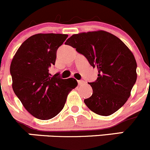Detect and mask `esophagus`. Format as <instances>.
<instances>
[{
  "label": "esophagus",
  "instance_id": "obj_1",
  "mask_svg": "<svg viewBox=\"0 0 150 150\" xmlns=\"http://www.w3.org/2000/svg\"><path fill=\"white\" fill-rule=\"evenodd\" d=\"M84 81H83V80H79L78 81V84H79V85H83V84H84Z\"/></svg>",
  "mask_w": 150,
  "mask_h": 150
}]
</instances>
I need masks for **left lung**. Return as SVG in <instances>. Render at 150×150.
Listing matches in <instances>:
<instances>
[{
  "instance_id": "obj_1",
  "label": "left lung",
  "mask_w": 150,
  "mask_h": 150,
  "mask_svg": "<svg viewBox=\"0 0 150 150\" xmlns=\"http://www.w3.org/2000/svg\"><path fill=\"white\" fill-rule=\"evenodd\" d=\"M65 44L75 48L98 69L97 79L88 82L93 94L84 99L86 106L102 116L120 109L130 97L137 78L136 59L127 46L103 30L74 34Z\"/></svg>"
}]
</instances>
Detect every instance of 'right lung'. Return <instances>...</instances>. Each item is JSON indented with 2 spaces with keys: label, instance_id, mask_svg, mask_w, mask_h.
I'll use <instances>...</instances> for the list:
<instances>
[{
  "label": "right lung",
  "instance_id": "obj_1",
  "mask_svg": "<svg viewBox=\"0 0 150 150\" xmlns=\"http://www.w3.org/2000/svg\"><path fill=\"white\" fill-rule=\"evenodd\" d=\"M66 34L38 33L25 40L10 66L14 93L30 115L47 120L63 109L69 93L77 86L73 78L63 79L49 69L54 65L57 50Z\"/></svg>",
  "mask_w": 150,
  "mask_h": 150
}]
</instances>
